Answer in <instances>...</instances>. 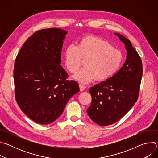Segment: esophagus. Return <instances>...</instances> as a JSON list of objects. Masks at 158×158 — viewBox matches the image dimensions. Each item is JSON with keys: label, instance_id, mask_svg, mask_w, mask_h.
<instances>
[{"label": "esophagus", "instance_id": "obj_1", "mask_svg": "<svg viewBox=\"0 0 158 158\" xmlns=\"http://www.w3.org/2000/svg\"><path fill=\"white\" fill-rule=\"evenodd\" d=\"M79 88H80V91H83L85 89V86L81 84H79Z\"/></svg>", "mask_w": 158, "mask_h": 158}]
</instances>
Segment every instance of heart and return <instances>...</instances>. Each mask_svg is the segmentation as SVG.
Returning <instances> with one entry per match:
<instances>
[{"label": "heart", "mask_w": 158, "mask_h": 158, "mask_svg": "<svg viewBox=\"0 0 158 158\" xmlns=\"http://www.w3.org/2000/svg\"><path fill=\"white\" fill-rule=\"evenodd\" d=\"M66 69L72 74L76 73L85 60L84 67L74 76L78 82L88 84L95 79L104 81L114 76L123 64L122 52L113 48L107 40L93 35L82 37L77 46L69 45L64 52Z\"/></svg>", "instance_id": "1"}]
</instances>
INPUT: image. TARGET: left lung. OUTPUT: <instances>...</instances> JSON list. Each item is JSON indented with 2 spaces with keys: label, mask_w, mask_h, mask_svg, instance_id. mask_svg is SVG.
Instances as JSON below:
<instances>
[{
  "label": "left lung",
  "mask_w": 158,
  "mask_h": 158,
  "mask_svg": "<svg viewBox=\"0 0 158 158\" xmlns=\"http://www.w3.org/2000/svg\"><path fill=\"white\" fill-rule=\"evenodd\" d=\"M114 34L124 44L126 62L114 76L89 89L92 102L87 114L101 126L115 123L131 109L138 100L143 75L141 59L131 41L119 34Z\"/></svg>",
  "instance_id": "obj_1"
}]
</instances>
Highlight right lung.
<instances>
[{"mask_svg":"<svg viewBox=\"0 0 158 158\" xmlns=\"http://www.w3.org/2000/svg\"><path fill=\"white\" fill-rule=\"evenodd\" d=\"M67 32L49 28L29 37L15 61L16 101L34 122L48 124L62 113L67 102L79 91L78 83L67 80L61 64V50Z\"/></svg>","mask_w":158,"mask_h":158,"instance_id":"add662e5","label":"right lung"}]
</instances>
